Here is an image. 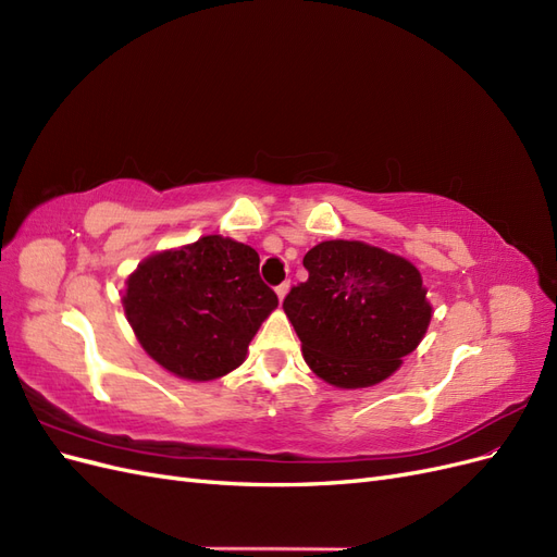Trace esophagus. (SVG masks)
Instances as JSON below:
<instances>
[{
	"instance_id": "esophagus-1",
	"label": "esophagus",
	"mask_w": 557,
	"mask_h": 557,
	"mask_svg": "<svg viewBox=\"0 0 557 557\" xmlns=\"http://www.w3.org/2000/svg\"><path fill=\"white\" fill-rule=\"evenodd\" d=\"M288 290H290V281H283V283H278V285H276V295H278V299H283L285 295H288Z\"/></svg>"
}]
</instances>
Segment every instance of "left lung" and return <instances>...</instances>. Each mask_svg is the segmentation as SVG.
Masks as SVG:
<instances>
[{
	"mask_svg": "<svg viewBox=\"0 0 557 557\" xmlns=\"http://www.w3.org/2000/svg\"><path fill=\"white\" fill-rule=\"evenodd\" d=\"M309 278L283 299L307 364L336 387L391 376L420 344L432 307L418 269L362 242H323L305 256Z\"/></svg>",
	"mask_w": 557,
	"mask_h": 557,
	"instance_id": "8db88e82",
	"label": "left lung"
}]
</instances>
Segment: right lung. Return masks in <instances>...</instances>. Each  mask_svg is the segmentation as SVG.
<instances>
[{
  "label": "right lung",
  "mask_w": 557,
  "mask_h": 557,
  "mask_svg": "<svg viewBox=\"0 0 557 557\" xmlns=\"http://www.w3.org/2000/svg\"><path fill=\"white\" fill-rule=\"evenodd\" d=\"M123 305L150 358L181 379L211 381L244 362L278 297L260 278L256 250L211 234L144 260Z\"/></svg>",
  "instance_id": "obj_1"
}]
</instances>
